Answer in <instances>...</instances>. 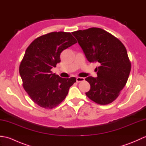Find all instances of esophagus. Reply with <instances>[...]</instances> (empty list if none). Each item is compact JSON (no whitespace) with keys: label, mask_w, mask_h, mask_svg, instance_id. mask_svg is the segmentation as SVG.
<instances>
[{"label":"esophagus","mask_w":146,"mask_h":146,"mask_svg":"<svg viewBox=\"0 0 146 146\" xmlns=\"http://www.w3.org/2000/svg\"><path fill=\"white\" fill-rule=\"evenodd\" d=\"M84 80H85V78H82V77H77V78H76V82L78 83L84 81Z\"/></svg>","instance_id":"34e87169"}]
</instances>
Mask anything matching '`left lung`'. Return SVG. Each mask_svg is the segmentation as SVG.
Returning <instances> with one entry per match:
<instances>
[{
    "label": "left lung",
    "instance_id": "obj_1",
    "mask_svg": "<svg viewBox=\"0 0 146 146\" xmlns=\"http://www.w3.org/2000/svg\"><path fill=\"white\" fill-rule=\"evenodd\" d=\"M90 63H97V77L85 78L90 85L87 97L100 105L119 97L131 69L126 48L120 40L105 30L92 27L72 33Z\"/></svg>",
    "mask_w": 146,
    "mask_h": 146
}]
</instances>
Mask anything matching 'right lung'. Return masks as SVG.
Segmentation results:
<instances>
[{
	"instance_id": "1",
	"label": "right lung",
	"mask_w": 146,
	"mask_h": 146,
	"mask_svg": "<svg viewBox=\"0 0 146 146\" xmlns=\"http://www.w3.org/2000/svg\"><path fill=\"white\" fill-rule=\"evenodd\" d=\"M77 41L70 33L52 32L36 38L26 50L19 66L23 87L35 104L51 109L63 102L75 77L61 78L51 71L60 54Z\"/></svg>"
}]
</instances>
